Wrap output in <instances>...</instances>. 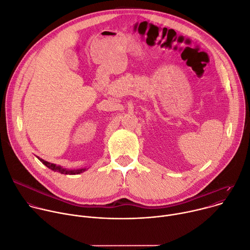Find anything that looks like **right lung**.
I'll list each match as a JSON object with an SVG mask.
<instances>
[{
	"label": "right lung",
	"instance_id": "right-lung-1",
	"mask_svg": "<svg viewBox=\"0 0 250 250\" xmlns=\"http://www.w3.org/2000/svg\"><path fill=\"white\" fill-rule=\"evenodd\" d=\"M38 158H39V160H40L44 166L48 167L51 168L52 170H54V171H59V172H61V173H62V174H78V173H81V172H83V171L85 170V168L76 169V170H67V169L62 168V167H59V166H56V165H54V164H51V163H48V162H46V161H43V160H42V158H40V157H38Z\"/></svg>",
	"mask_w": 250,
	"mask_h": 250
}]
</instances>
